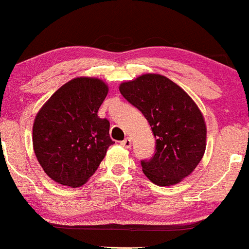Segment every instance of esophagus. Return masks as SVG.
<instances>
[{
  "instance_id": "34e87169",
  "label": "esophagus",
  "mask_w": 249,
  "mask_h": 249,
  "mask_svg": "<svg viewBox=\"0 0 249 249\" xmlns=\"http://www.w3.org/2000/svg\"><path fill=\"white\" fill-rule=\"evenodd\" d=\"M121 145H122V146H124V148L129 149L130 146H131V140L129 139V137H127V139H124V141H122V142H121Z\"/></svg>"
}]
</instances>
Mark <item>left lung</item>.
<instances>
[{
	"label": "left lung",
	"instance_id": "1",
	"mask_svg": "<svg viewBox=\"0 0 249 249\" xmlns=\"http://www.w3.org/2000/svg\"><path fill=\"white\" fill-rule=\"evenodd\" d=\"M151 125L155 155L141 160L142 170L158 186H172L188 177L205 151L207 127L201 110L179 85L158 73H145L119 88Z\"/></svg>",
	"mask_w": 249,
	"mask_h": 249
}]
</instances>
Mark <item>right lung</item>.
I'll use <instances>...</instances> for the list:
<instances>
[{"label": "right lung", "instance_id": "add662e5", "mask_svg": "<svg viewBox=\"0 0 249 249\" xmlns=\"http://www.w3.org/2000/svg\"><path fill=\"white\" fill-rule=\"evenodd\" d=\"M107 92L108 87L99 78H73L36 114L33 149L42 170L55 182L72 188L83 186L114 144L109 121L98 116Z\"/></svg>", "mask_w": 249, "mask_h": 249}]
</instances>
